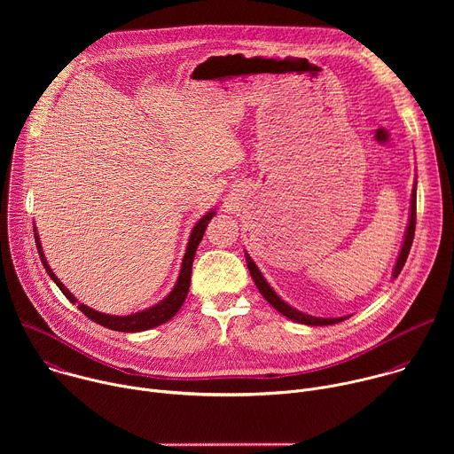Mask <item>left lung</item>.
<instances>
[{"label": "left lung", "mask_w": 454, "mask_h": 454, "mask_svg": "<svg viewBox=\"0 0 454 454\" xmlns=\"http://www.w3.org/2000/svg\"><path fill=\"white\" fill-rule=\"evenodd\" d=\"M415 223H417V183H415V188H413V193H411V208H410V223H408V230H406V235H404V242H403V249L399 253V258H397V264H395V270H394V278L399 277V273L403 271L404 264H406V258L410 254V249H411V244H413V237H415ZM246 262H247V270H249V275L253 278V282L256 284L258 291H261V294L280 312L284 314L286 317L293 319V321H298V323H303V325H334V323H340L347 317H316V316H309V314H303L300 310H296L294 307L287 305L271 287L270 284L266 282V278L262 277V273L258 271L256 264L251 261V256L246 253Z\"/></svg>", "instance_id": "8db88e82"}]
</instances>
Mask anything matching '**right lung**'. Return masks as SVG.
<instances>
[{
	"mask_svg": "<svg viewBox=\"0 0 454 454\" xmlns=\"http://www.w3.org/2000/svg\"><path fill=\"white\" fill-rule=\"evenodd\" d=\"M215 215V212H208L203 219H200V223L193 226L192 233H190V239H188V246H186V253L183 256V264H181V271H179V278L174 286V289L170 291V294L161 300L160 303H156L154 307H149L142 312H135V314H129V316H113V314H104V312H98V310H93L90 309L88 305L84 303H79V310L84 312L90 319H93L95 323H98V325L106 327V329H111V331H118V333H140V331H149L153 327H158L161 325V323L168 321L183 305L186 294H188V287H190V275H192V262H193V254H196V249L205 235V230L210 223V219ZM34 235H35V246H37V251H39V256H41V262L46 270V273L50 275V278L57 284V287L62 291V294L67 296L70 301H77L75 296L64 287V284L53 275V271L50 270L46 258H44V253H43V247H41V242H39V235H37V230L34 228Z\"/></svg>",
	"mask_w": 454,
	"mask_h": 454,
	"instance_id": "obj_1",
	"label": "right lung"
}]
</instances>
